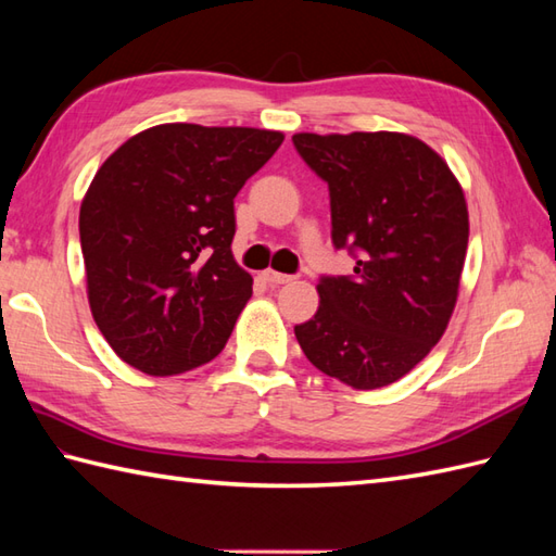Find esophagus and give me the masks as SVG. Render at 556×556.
<instances>
[{
	"mask_svg": "<svg viewBox=\"0 0 556 556\" xmlns=\"http://www.w3.org/2000/svg\"><path fill=\"white\" fill-rule=\"evenodd\" d=\"M263 279L267 281V285H289V281H293L291 275H285V271H275V269H265L263 271Z\"/></svg>",
	"mask_w": 556,
	"mask_h": 556,
	"instance_id": "1",
	"label": "esophagus"
}]
</instances>
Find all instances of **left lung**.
Returning a JSON list of instances; mask_svg holds the SVG:
<instances>
[{"label": "left lung", "instance_id": "left-lung-1", "mask_svg": "<svg viewBox=\"0 0 556 556\" xmlns=\"http://www.w3.org/2000/svg\"><path fill=\"white\" fill-rule=\"evenodd\" d=\"M293 146L327 181L334 248L356 257L353 275L320 279V308L293 332L334 380L392 384L428 356L454 313L468 248L464 188L406 134H296Z\"/></svg>", "mask_w": 556, "mask_h": 556}]
</instances>
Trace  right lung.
I'll list each match as a JSON object with an SVG mask.
<instances>
[{"label": "right lung", "instance_id": "right-lung-1", "mask_svg": "<svg viewBox=\"0 0 556 556\" xmlns=\"http://www.w3.org/2000/svg\"><path fill=\"white\" fill-rule=\"evenodd\" d=\"M285 134L160 124L104 160L80 203L88 303L124 363L155 377L212 361L253 293L233 198Z\"/></svg>", "mask_w": 556, "mask_h": 556}]
</instances>
